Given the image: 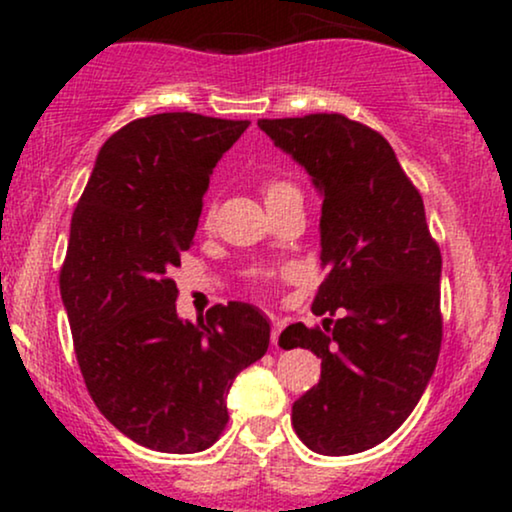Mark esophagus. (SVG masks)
Returning a JSON list of instances; mask_svg holds the SVG:
<instances>
[{
  "label": "esophagus",
  "instance_id": "esophagus-1",
  "mask_svg": "<svg viewBox=\"0 0 512 512\" xmlns=\"http://www.w3.org/2000/svg\"><path fill=\"white\" fill-rule=\"evenodd\" d=\"M281 330H284V320H272V344H279Z\"/></svg>",
  "mask_w": 512,
  "mask_h": 512
}]
</instances>
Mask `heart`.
Returning a JSON list of instances; mask_svg holds the SVG:
<instances>
[{
	"instance_id": "1",
	"label": "heart",
	"mask_w": 512,
	"mask_h": 512,
	"mask_svg": "<svg viewBox=\"0 0 512 512\" xmlns=\"http://www.w3.org/2000/svg\"><path fill=\"white\" fill-rule=\"evenodd\" d=\"M289 192H296V187H293L291 182L272 180V182H267V185H264V199H267V204H269V202H274L276 197L289 195Z\"/></svg>"
}]
</instances>
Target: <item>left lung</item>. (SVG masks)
Segmentation results:
<instances>
[{"mask_svg": "<svg viewBox=\"0 0 512 512\" xmlns=\"http://www.w3.org/2000/svg\"><path fill=\"white\" fill-rule=\"evenodd\" d=\"M322 197L320 260L330 269L313 313L334 325L281 332L284 349L322 358L320 383L293 402L298 438L320 455H354L390 438L438 363L440 250L424 199L383 134L344 115L257 120Z\"/></svg>", "mask_w": 512, "mask_h": 512, "instance_id": "8db88e82", "label": "left lung"}]
</instances>
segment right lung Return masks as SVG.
<instances>
[{"label": "right lung", "instance_id": "1", "mask_svg": "<svg viewBox=\"0 0 512 512\" xmlns=\"http://www.w3.org/2000/svg\"><path fill=\"white\" fill-rule=\"evenodd\" d=\"M248 125L197 113L129 122L101 146L74 209L60 291L76 361L98 411L144 448L214 445L233 380L267 354L269 320L255 305L182 320L170 279L216 163Z\"/></svg>", "mask_w": 512, "mask_h": 512}]
</instances>
